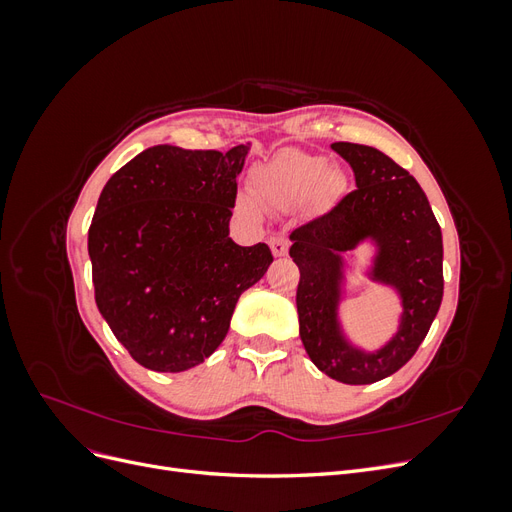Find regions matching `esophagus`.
Listing matches in <instances>:
<instances>
[{
    "mask_svg": "<svg viewBox=\"0 0 512 512\" xmlns=\"http://www.w3.org/2000/svg\"><path fill=\"white\" fill-rule=\"evenodd\" d=\"M273 256H286L288 254V239L282 235H275L269 239Z\"/></svg>",
    "mask_w": 512,
    "mask_h": 512,
    "instance_id": "1",
    "label": "esophagus"
}]
</instances>
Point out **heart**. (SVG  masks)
<instances>
[{
    "mask_svg": "<svg viewBox=\"0 0 512 512\" xmlns=\"http://www.w3.org/2000/svg\"><path fill=\"white\" fill-rule=\"evenodd\" d=\"M337 177L329 170V164L320 156L309 153H284V156L262 166L252 177V192L258 203L277 209L297 203L299 198L312 194L322 183L324 188L335 185ZM239 209L250 213L252 205L247 200H239Z\"/></svg>",
    "mask_w": 512,
    "mask_h": 512,
    "instance_id": "heart-1",
    "label": "heart"
}]
</instances>
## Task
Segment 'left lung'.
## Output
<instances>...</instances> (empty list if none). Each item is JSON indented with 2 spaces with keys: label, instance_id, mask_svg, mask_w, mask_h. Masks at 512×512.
I'll return each instance as SVG.
<instances>
[{
  "label": "left lung",
  "instance_id": "left-lung-1",
  "mask_svg": "<svg viewBox=\"0 0 512 512\" xmlns=\"http://www.w3.org/2000/svg\"><path fill=\"white\" fill-rule=\"evenodd\" d=\"M354 170L356 190L294 228L290 258L299 267V335L312 363L344 384H371L395 374L423 344L442 292V232L421 185L382 151L331 145ZM365 236L381 247L375 276L395 285L405 303L398 335L376 355L352 349L336 324L338 254Z\"/></svg>",
  "mask_w": 512,
  "mask_h": 512
}]
</instances>
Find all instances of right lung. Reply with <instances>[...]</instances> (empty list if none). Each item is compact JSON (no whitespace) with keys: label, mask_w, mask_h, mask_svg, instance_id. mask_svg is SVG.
Wrapping results in <instances>:
<instances>
[{"label":"right lung","mask_w":512,"mask_h":512,"mask_svg":"<svg viewBox=\"0 0 512 512\" xmlns=\"http://www.w3.org/2000/svg\"><path fill=\"white\" fill-rule=\"evenodd\" d=\"M250 147L158 145L108 179L89 226L96 305L136 363L185 371L230 327L241 292L267 273V243L228 237Z\"/></svg>","instance_id":"1"}]
</instances>
